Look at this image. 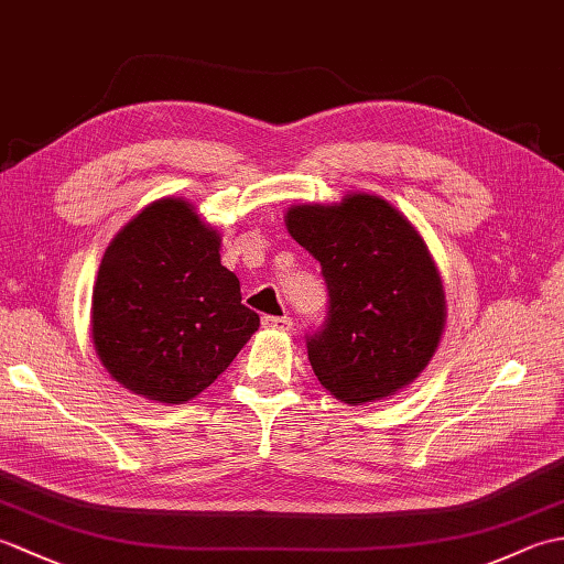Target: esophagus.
Instances as JSON below:
<instances>
[{
	"mask_svg": "<svg viewBox=\"0 0 564 564\" xmlns=\"http://www.w3.org/2000/svg\"><path fill=\"white\" fill-rule=\"evenodd\" d=\"M261 325L267 329H279V332H289L293 327V319L291 317H273V315H267L261 319Z\"/></svg>",
	"mask_w": 564,
	"mask_h": 564,
	"instance_id": "34e87169",
	"label": "esophagus"
}]
</instances>
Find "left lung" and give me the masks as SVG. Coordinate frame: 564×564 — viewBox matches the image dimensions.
I'll list each match as a JSON object with an SVG mask.
<instances>
[{
  "label": "left lung",
  "instance_id": "8db88e82",
  "mask_svg": "<svg viewBox=\"0 0 564 564\" xmlns=\"http://www.w3.org/2000/svg\"><path fill=\"white\" fill-rule=\"evenodd\" d=\"M285 227L325 275V325L307 337L317 380L346 404L386 400L434 356L446 295L412 223L388 200L349 194L341 203L293 206Z\"/></svg>",
  "mask_w": 564,
  "mask_h": 564
}]
</instances>
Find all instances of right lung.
Segmentation results:
<instances>
[{
    "mask_svg": "<svg viewBox=\"0 0 564 564\" xmlns=\"http://www.w3.org/2000/svg\"><path fill=\"white\" fill-rule=\"evenodd\" d=\"M259 327L220 263V235L182 198L140 210L101 259L91 339L130 392L184 404L232 364Z\"/></svg>",
    "mask_w": 564,
    "mask_h": 564,
    "instance_id": "obj_1",
    "label": "right lung"
}]
</instances>
